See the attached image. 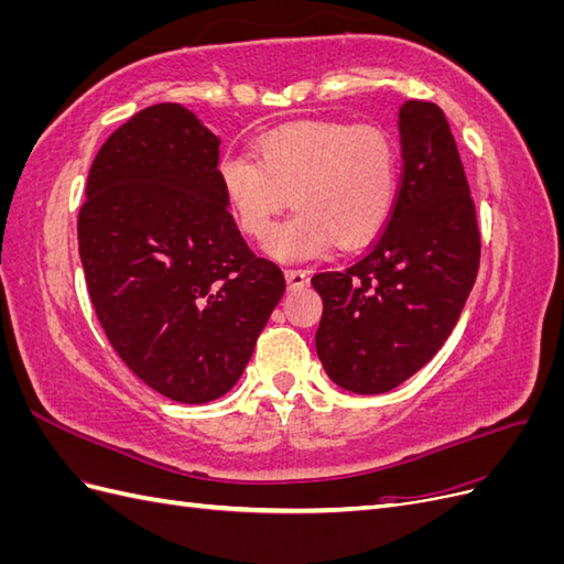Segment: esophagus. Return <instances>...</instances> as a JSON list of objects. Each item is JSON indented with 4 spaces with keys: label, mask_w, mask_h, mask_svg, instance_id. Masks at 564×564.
I'll use <instances>...</instances> for the list:
<instances>
[{
    "label": "esophagus",
    "mask_w": 564,
    "mask_h": 564,
    "mask_svg": "<svg viewBox=\"0 0 564 564\" xmlns=\"http://www.w3.org/2000/svg\"><path fill=\"white\" fill-rule=\"evenodd\" d=\"M284 278H286V284L296 289V286H305L308 284V270H284Z\"/></svg>",
    "instance_id": "obj_1"
}]
</instances>
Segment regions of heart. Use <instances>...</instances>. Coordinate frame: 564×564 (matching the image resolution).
<instances>
[{"label":"heart","instance_id":"1","mask_svg":"<svg viewBox=\"0 0 564 564\" xmlns=\"http://www.w3.org/2000/svg\"><path fill=\"white\" fill-rule=\"evenodd\" d=\"M216 181L237 226L263 240L286 197L296 212L270 235L265 249L280 261H305L336 245L371 240L398 195V150L371 124L301 122L263 133L251 158L226 150Z\"/></svg>","mask_w":564,"mask_h":564}]
</instances>
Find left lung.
Instances as JSON below:
<instances>
[{
    "label": "left lung",
    "mask_w": 564,
    "mask_h": 564,
    "mask_svg": "<svg viewBox=\"0 0 564 564\" xmlns=\"http://www.w3.org/2000/svg\"><path fill=\"white\" fill-rule=\"evenodd\" d=\"M402 181L371 247L311 280L324 311L315 334L327 377L379 395L433 360L464 311L480 265V230L445 112L400 106Z\"/></svg>",
    "instance_id": "left-lung-1"
}]
</instances>
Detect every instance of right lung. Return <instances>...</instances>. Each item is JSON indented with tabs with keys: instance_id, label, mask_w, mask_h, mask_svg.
Listing matches in <instances>:
<instances>
[{
	"instance_id": "add662e5",
	"label": "right lung",
	"mask_w": 564,
	"mask_h": 564,
	"mask_svg": "<svg viewBox=\"0 0 564 564\" xmlns=\"http://www.w3.org/2000/svg\"><path fill=\"white\" fill-rule=\"evenodd\" d=\"M218 145L191 108L141 110L98 150L77 224L112 348L183 404L212 402L240 381L286 289L235 226L216 181Z\"/></svg>"
}]
</instances>
